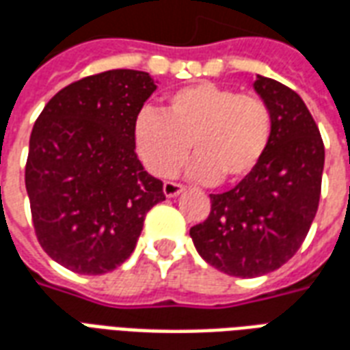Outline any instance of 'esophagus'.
I'll return each mask as SVG.
<instances>
[{"instance_id": "34e87169", "label": "esophagus", "mask_w": 350, "mask_h": 350, "mask_svg": "<svg viewBox=\"0 0 350 350\" xmlns=\"http://www.w3.org/2000/svg\"><path fill=\"white\" fill-rule=\"evenodd\" d=\"M163 191H165V195H167V197H178V195L183 191V185L182 183H176V182H165Z\"/></svg>"}]
</instances>
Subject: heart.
<instances>
[{
    "label": "heart",
    "mask_w": 350,
    "mask_h": 350,
    "mask_svg": "<svg viewBox=\"0 0 350 350\" xmlns=\"http://www.w3.org/2000/svg\"><path fill=\"white\" fill-rule=\"evenodd\" d=\"M273 112L258 95L213 82H197L165 97L163 112L142 108L133 140L153 176L174 174L187 157L189 176L200 182L236 183L255 170L273 138Z\"/></svg>",
    "instance_id": "heart-1"
}]
</instances>
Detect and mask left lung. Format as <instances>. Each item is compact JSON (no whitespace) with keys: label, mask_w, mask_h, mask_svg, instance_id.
<instances>
[{"label":"left lung","mask_w":350,"mask_h":350,"mask_svg":"<svg viewBox=\"0 0 350 350\" xmlns=\"http://www.w3.org/2000/svg\"><path fill=\"white\" fill-rule=\"evenodd\" d=\"M255 90L273 112L270 148L236 187L210 195V215L189 230L198 255L236 278L264 275L294 257L323 182V138L300 95L266 77H257Z\"/></svg>","instance_id":"left-lung-1"}]
</instances>
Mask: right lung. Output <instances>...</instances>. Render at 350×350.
I'll return each instance as SVG.
<instances>
[{
    "instance_id": "1",
    "label": "right lung",
    "mask_w": 350,
    "mask_h": 350,
    "mask_svg": "<svg viewBox=\"0 0 350 350\" xmlns=\"http://www.w3.org/2000/svg\"><path fill=\"white\" fill-rule=\"evenodd\" d=\"M155 88L144 71L92 75L59 90L35 122L26 161L31 221L42 250L67 270H116L135 251L146 213L165 200L133 140Z\"/></svg>"
}]
</instances>
